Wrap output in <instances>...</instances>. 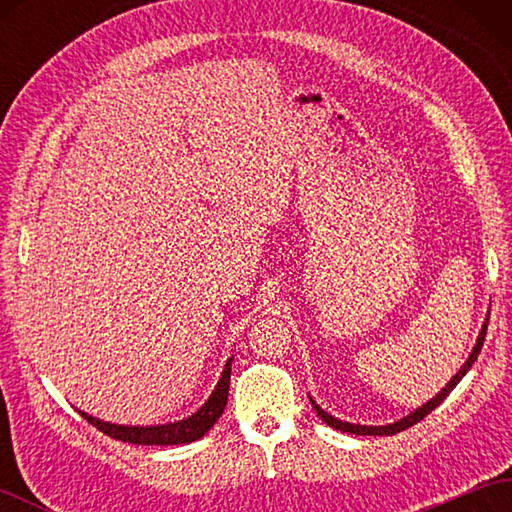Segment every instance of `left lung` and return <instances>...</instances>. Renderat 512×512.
<instances>
[{"label":"left lung","instance_id":"left-lung-1","mask_svg":"<svg viewBox=\"0 0 512 512\" xmlns=\"http://www.w3.org/2000/svg\"><path fill=\"white\" fill-rule=\"evenodd\" d=\"M486 330H488V312H486V319H484V325H482V330H480V336H477V341H475V345H473V350H471V354H469V358H466L464 361V365L458 369V374H455L447 385H444L436 396H433L431 400H427L424 402L422 407H418V409H413L409 416H405V418H400V420H396V422H389V424H378V427H372V424H354V422H345V420H339V418H334V416H330L328 411H323L317 402H314L312 398H310V402H312V407H314V411H317V416L328 424V427H332V429H336V431H345V433H354V436H394V433H400V431H405V429H409L411 424H416V422H420L424 416H427V413H431L433 409H436L440 402L447 398L449 394H451V389L460 383V380L466 376V372H469L471 369V365L477 361V356H480V352H482V345H484V336H486Z\"/></svg>","mask_w":512,"mask_h":512}]
</instances>
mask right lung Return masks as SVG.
<instances>
[{
  "instance_id": "right-lung-1",
  "label": "right lung",
  "mask_w": 512,
  "mask_h": 512,
  "mask_svg": "<svg viewBox=\"0 0 512 512\" xmlns=\"http://www.w3.org/2000/svg\"><path fill=\"white\" fill-rule=\"evenodd\" d=\"M231 363H233V356L226 361L222 376L217 380L215 389L211 391L209 400H206L198 411L191 413L189 418L167 422V424H149V427H138V424L132 427V424H116V422L99 420L81 409L76 411H79L90 424H94L96 429L103 431L105 436L121 442H129V444H165L167 447V444H187L193 440H200L204 433L217 422V418L224 413L226 400H228V385H231Z\"/></svg>"
}]
</instances>
